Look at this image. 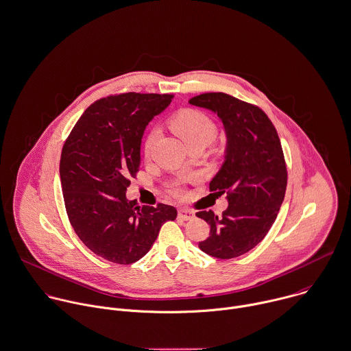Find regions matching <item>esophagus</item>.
I'll return each mask as SVG.
<instances>
[{"label":"esophagus","instance_id":"obj_1","mask_svg":"<svg viewBox=\"0 0 351 351\" xmlns=\"http://www.w3.org/2000/svg\"><path fill=\"white\" fill-rule=\"evenodd\" d=\"M178 217L182 219V221H192L195 218V213L192 210H188V208H182L178 211Z\"/></svg>","mask_w":351,"mask_h":351}]
</instances>
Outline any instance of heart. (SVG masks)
Returning <instances> with one entry per match:
<instances>
[{"label": "heart", "instance_id": "1", "mask_svg": "<svg viewBox=\"0 0 351 351\" xmlns=\"http://www.w3.org/2000/svg\"><path fill=\"white\" fill-rule=\"evenodd\" d=\"M171 129L182 138V141L191 147L196 143L207 144L215 134L217 126L215 122L208 117L204 112L197 109H184L174 114L170 119ZM158 137V129L149 130L144 141V152L148 155L151 148ZM173 192L180 195L181 185L176 184Z\"/></svg>", "mask_w": 351, "mask_h": 351}]
</instances>
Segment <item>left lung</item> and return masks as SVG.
Listing matches in <instances>:
<instances>
[{"label": "left lung", "instance_id": "1", "mask_svg": "<svg viewBox=\"0 0 351 351\" xmlns=\"http://www.w3.org/2000/svg\"><path fill=\"white\" fill-rule=\"evenodd\" d=\"M189 104L218 114L228 138L210 191L226 193L229 206L219 218L213 211L196 214L211 228L199 247L217 258L238 257L267 235L283 203L287 170L280 140L261 109L232 95L207 93Z\"/></svg>", "mask_w": 351, "mask_h": 351}]
</instances>
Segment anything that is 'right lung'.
<instances>
[{
	"label": "right lung",
	"mask_w": 351,
	"mask_h": 351,
	"mask_svg": "<svg viewBox=\"0 0 351 351\" xmlns=\"http://www.w3.org/2000/svg\"><path fill=\"white\" fill-rule=\"evenodd\" d=\"M170 94L128 93L93 104L72 129L60 160L69 222L95 254L117 264L140 260L162 225L177 218L171 206L138 207L126 199L140 166L148 122L171 102Z\"/></svg>",
	"instance_id": "obj_1"
}]
</instances>
